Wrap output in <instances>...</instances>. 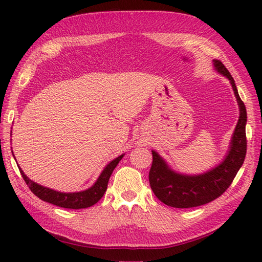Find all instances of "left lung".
<instances>
[{
  "instance_id": "left-lung-1",
  "label": "left lung",
  "mask_w": 262,
  "mask_h": 262,
  "mask_svg": "<svg viewBox=\"0 0 262 262\" xmlns=\"http://www.w3.org/2000/svg\"><path fill=\"white\" fill-rule=\"evenodd\" d=\"M215 70L230 80L236 101L240 108V117L233 133L230 149L226 158L215 168L203 174L187 176L177 173L169 168L160 155L152 151L153 162L148 180L152 190L163 204L176 208H191L213 202L223 194L242 166L247 154V109L238 96L235 82L224 64L214 59Z\"/></svg>"
}]
</instances>
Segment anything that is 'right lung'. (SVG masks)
<instances>
[{
  "label": "right lung",
  "mask_w": 262,
  "mask_h": 262,
  "mask_svg": "<svg viewBox=\"0 0 262 262\" xmlns=\"http://www.w3.org/2000/svg\"><path fill=\"white\" fill-rule=\"evenodd\" d=\"M124 157V154L120 157L116 158L115 160L111 161L110 163L105 165V168L102 170L101 174L99 176L97 181L94 182V185L90 187L86 190L79 191V192H60L53 190L46 187H42L38 183L33 182L28 178L24 171L19 168L20 173L24 178V180L29 187L30 190L36 194L38 198H40L43 202H47L49 204L56 205L58 207L69 208V209H81V208H88L91 207L94 204H97L100 199L102 198L105 190L108 187L109 178L113 173L114 169L119 163V161Z\"/></svg>",
  "instance_id": "1"
}]
</instances>
